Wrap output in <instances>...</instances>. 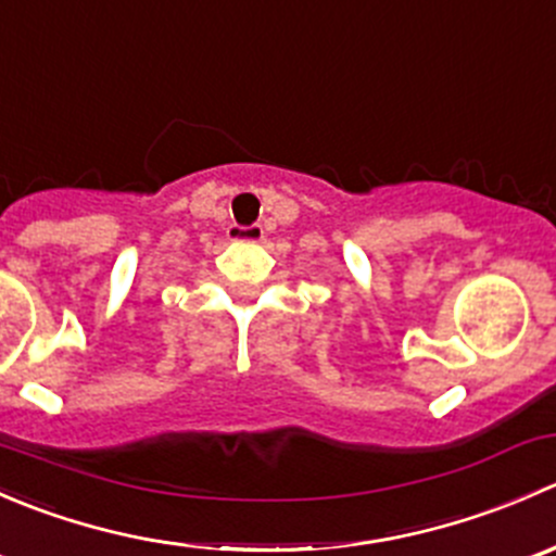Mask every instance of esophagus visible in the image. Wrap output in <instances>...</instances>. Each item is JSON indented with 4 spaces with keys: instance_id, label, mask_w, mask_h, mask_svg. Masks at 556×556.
I'll list each match as a JSON object with an SVG mask.
<instances>
[{
    "instance_id": "34e87169",
    "label": "esophagus",
    "mask_w": 556,
    "mask_h": 556,
    "mask_svg": "<svg viewBox=\"0 0 556 556\" xmlns=\"http://www.w3.org/2000/svg\"><path fill=\"white\" fill-rule=\"evenodd\" d=\"M228 239L237 244L263 242V228L261 226H231L228 228Z\"/></svg>"
}]
</instances>
